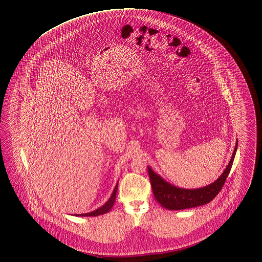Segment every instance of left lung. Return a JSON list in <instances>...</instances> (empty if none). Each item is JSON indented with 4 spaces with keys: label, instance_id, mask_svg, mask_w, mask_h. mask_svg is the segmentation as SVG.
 <instances>
[{
    "label": "left lung",
    "instance_id": "left-lung-1",
    "mask_svg": "<svg viewBox=\"0 0 262 262\" xmlns=\"http://www.w3.org/2000/svg\"><path fill=\"white\" fill-rule=\"evenodd\" d=\"M238 141L235 143V148L230 158L228 166L226 167L222 174L215 181L206 186L196 189H184L167 183L159 174L154 172L151 167L148 166V173L150 176L151 189L158 203L166 209L182 210L191 207L203 206L211 202L222 189L223 185L230 174L234 157L237 150Z\"/></svg>",
    "mask_w": 262,
    "mask_h": 262
}]
</instances>
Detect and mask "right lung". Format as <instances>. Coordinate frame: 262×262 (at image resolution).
Returning <instances> with one entry per match:
<instances>
[{
	"mask_svg": "<svg viewBox=\"0 0 262 262\" xmlns=\"http://www.w3.org/2000/svg\"><path fill=\"white\" fill-rule=\"evenodd\" d=\"M117 189H118V183L116 184V186H115V188H114V190L112 192V194H111V197L108 199V201L103 205V206H101V207H99V208H97L96 210H93V211H91V212H88V213H82V214H76V216H81V217H83V216H99V215L104 214V213H106V212H108L110 210H111V208H112V206L114 205V203H115V198H116V193H117Z\"/></svg>",
	"mask_w": 262,
	"mask_h": 262,
	"instance_id": "obj_1",
	"label": "right lung"
}]
</instances>
